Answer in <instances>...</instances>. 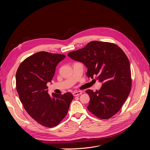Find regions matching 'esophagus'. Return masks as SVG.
<instances>
[{
  "label": "esophagus",
  "mask_w": 150,
  "mask_h": 150,
  "mask_svg": "<svg viewBox=\"0 0 150 150\" xmlns=\"http://www.w3.org/2000/svg\"><path fill=\"white\" fill-rule=\"evenodd\" d=\"M82 94V92L81 91H75L73 93V96H78L80 94Z\"/></svg>",
  "instance_id": "34e87169"
}]
</instances>
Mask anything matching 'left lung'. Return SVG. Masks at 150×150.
<instances>
[{"label": "left lung", "mask_w": 150, "mask_h": 150, "mask_svg": "<svg viewBox=\"0 0 150 150\" xmlns=\"http://www.w3.org/2000/svg\"><path fill=\"white\" fill-rule=\"evenodd\" d=\"M68 56L87 68V75L102 82L99 90H86L90 100L88 110L97 117L109 119L117 113L131 89L130 63L123 51L108 42L93 41Z\"/></svg>", "instance_id": "1"}]
</instances>
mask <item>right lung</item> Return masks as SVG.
<instances>
[{
	"mask_svg": "<svg viewBox=\"0 0 150 150\" xmlns=\"http://www.w3.org/2000/svg\"><path fill=\"white\" fill-rule=\"evenodd\" d=\"M64 54L40 52L21 63L16 74V91L21 102L29 115L40 125L49 127L57 126L66 116L74 97L48 93L57 64Z\"/></svg>",
	"mask_w": 150,
	"mask_h": 150,
	"instance_id": "right-lung-1",
	"label": "right lung"
}]
</instances>
